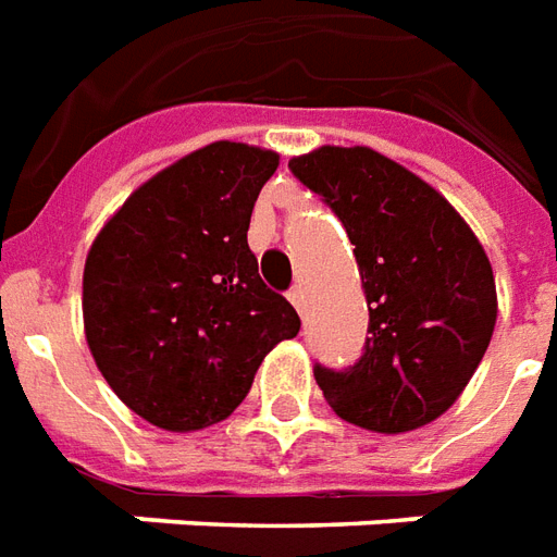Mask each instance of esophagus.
Listing matches in <instances>:
<instances>
[{"label": "esophagus", "instance_id": "esophagus-1", "mask_svg": "<svg viewBox=\"0 0 557 557\" xmlns=\"http://www.w3.org/2000/svg\"><path fill=\"white\" fill-rule=\"evenodd\" d=\"M287 299H290L296 311H299V314L306 318V302H308V299H306V287H302V284H296V287H290V294H287Z\"/></svg>", "mask_w": 557, "mask_h": 557}]
</instances>
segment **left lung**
Here are the masks:
<instances>
[{
  "instance_id": "obj_1",
  "label": "left lung",
  "mask_w": 557,
  "mask_h": 557,
  "mask_svg": "<svg viewBox=\"0 0 557 557\" xmlns=\"http://www.w3.org/2000/svg\"><path fill=\"white\" fill-rule=\"evenodd\" d=\"M287 169L341 219L371 311L350 368L314 364L326 404L376 433L424 428L460 397L493 338L481 243L433 186L371 148H320Z\"/></svg>"
}]
</instances>
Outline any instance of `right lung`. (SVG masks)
Returning a JSON list of instances; mask_svg holds the SVG:
<instances>
[{
	"label": "right lung",
	"mask_w": 557,
	"mask_h": 557,
	"mask_svg": "<svg viewBox=\"0 0 557 557\" xmlns=\"http://www.w3.org/2000/svg\"><path fill=\"white\" fill-rule=\"evenodd\" d=\"M278 153L213 141L150 177L109 219L83 275L85 338L136 416L201 430L249 395L263 356L299 332L249 249Z\"/></svg>",
	"instance_id": "right-lung-1"
}]
</instances>
